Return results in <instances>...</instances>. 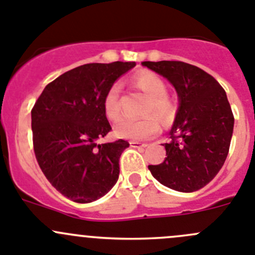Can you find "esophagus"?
<instances>
[{
	"label": "esophagus",
	"mask_w": 255,
	"mask_h": 255,
	"mask_svg": "<svg viewBox=\"0 0 255 255\" xmlns=\"http://www.w3.org/2000/svg\"><path fill=\"white\" fill-rule=\"evenodd\" d=\"M130 147H134V148H146L147 143H143V142H138V141H130L129 142Z\"/></svg>",
	"instance_id": "34e87169"
}]
</instances>
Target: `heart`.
I'll return each mask as SVG.
<instances>
[{
	"label": "heart",
	"instance_id": "heart-1",
	"mask_svg": "<svg viewBox=\"0 0 255 255\" xmlns=\"http://www.w3.org/2000/svg\"><path fill=\"white\" fill-rule=\"evenodd\" d=\"M133 84L138 88L147 97L144 102L142 114H148L142 118H125L120 121L114 127V132L118 137L127 139H146L156 134L160 130V125L157 118L163 126H170L176 116L175 101L167 95V85L165 80L157 74L151 71H139L133 78ZM121 87L118 83H114L107 90L103 99V111L106 117L112 122H117L122 116V108L120 102ZM153 114L156 117L149 116Z\"/></svg>",
	"mask_w": 255,
	"mask_h": 255
}]
</instances>
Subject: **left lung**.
Here are the masks:
<instances>
[{
    "instance_id": "8db88e82",
    "label": "left lung",
    "mask_w": 255,
    "mask_h": 255,
    "mask_svg": "<svg viewBox=\"0 0 255 255\" xmlns=\"http://www.w3.org/2000/svg\"><path fill=\"white\" fill-rule=\"evenodd\" d=\"M170 80L180 101L165 143L166 158L148 170L157 181L181 192L200 190L218 175L229 153L234 116L227 93L210 74L184 61H143Z\"/></svg>"
}]
</instances>
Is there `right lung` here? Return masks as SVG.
<instances>
[{
    "mask_svg": "<svg viewBox=\"0 0 255 255\" xmlns=\"http://www.w3.org/2000/svg\"><path fill=\"white\" fill-rule=\"evenodd\" d=\"M135 66L92 63L66 71L45 87L31 111L34 152L50 184L75 203L104 196L120 176L125 139L99 143L112 127L103 111L107 90Z\"/></svg>",
    "mask_w": 255,
    "mask_h": 255,
    "instance_id": "add662e5",
    "label": "right lung"
}]
</instances>
